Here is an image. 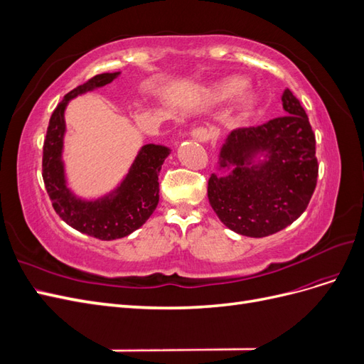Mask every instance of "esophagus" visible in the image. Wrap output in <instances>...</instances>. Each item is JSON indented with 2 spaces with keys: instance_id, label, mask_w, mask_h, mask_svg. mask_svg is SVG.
Instances as JSON below:
<instances>
[{
  "instance_id": "34e87169",
  "label": "esophagus",
  "mask_w": 364,
  "mask_h": 364,
  "mask_svg": "<svg viewBox=\"0 0 364 364\" xmlns=\"http://www.w3.org/2000/svg\"><path fill=\"white\" fill-rule=\"evenodd\" d=\"M191 136L196 141H200V142H206L209 139H213V134L206 127H197V129H194L191 132Z\"/></svg>"
}]
</instances>
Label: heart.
Segmentation results:
<instances>
[{
    "label": "heart",
    "instance_id": "1",
    "mask_svg": "<svg viewBox=\"0 0 364 364\" xmlns=\"http://www.w3.org/2000/svg\"><path fill=\"white\" fill-rule=\"evenodd\" d=\"M245 87H246V82L243 79L230 77V79H225L222 82L213 85L211 90H209V97L215 102L230 100V98H234L238 94L243 92ZM255 105H257V97L253 94L247 92V94H243V97L240 98V107L243 112L252 111V109L255 107Z\"/></svg>",
    "mask_w": 364,
    "mask_h": 364
}]
</instances>
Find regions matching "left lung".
<instances>
[{"label": "left lung", "instance_id": "obj_1", "mask_svg": "<svg viewBox=\"0 0 364 364\" xmlns=\"http://www.w3.org/2000/svg\"><path fill=\"white\" fill-rule=\"evenodd\" d=\"M284 117L230 132L220 151V170L208 181V199L234 232L261 238L291 225L311 200L318 174L316 136L301 102L282 94ZM258 152L267 161L252 165Z\"/></svg>", "mask_w": 364, "mask_h": 364}]
</instances>
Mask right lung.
<instances>
[{"label": "right lung", "mask_w": 364, "mask_h": 364, "mask_svg": "<svg viewBox=\"0 0 364 364\" xmlns=\"http://www.w3.org/2000/svg\"><path fill=\"white\" fill-rule=\"evenodd\" d=\"M119 73L94 75L63 97L50 118L43 141L42 178L54 211L79 232L100 240H117L134 232L147 222L159 202V171L170 149L146 144L118 188L97 200H82L67 186L62 161L65 107L74 97L111 83Z\"/></svg>", "instance_id": "obj_1"}]
</instances>
